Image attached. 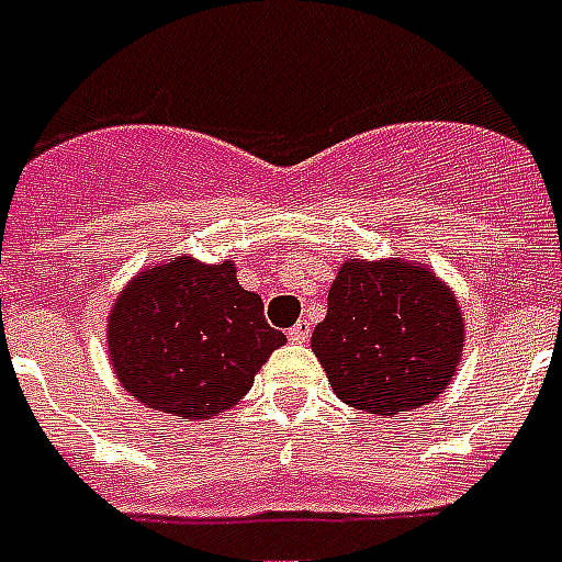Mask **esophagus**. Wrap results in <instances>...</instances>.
<instances>
[{
    "label": "esophagus",
    "instance_id": "34e87169",
    "mask_svg": "<svg viewBox=\"0 0 562 562\" xmlns=\"http://www.w3.org/2000/svg\"><path fill=\"white\" fill-rule=\"evenodd\" d=\"M286 336H290V342L295 345H304L310 339V322L307 318H299L290 330H286Z\"/></svg>",
    "mask_w": 562,
    "mask_h": 562
}]
</instances>
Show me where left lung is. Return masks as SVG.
<instances>
[{"mask_svg": "<svg viewBox=\"0 0 562 562\" xmlns=\"http://www.w3.org/2000/svg\"><path fill=\"white\" fill-rule=\"evenodd\" d=\"M310 348L336 397L368 415L429 406L464 351L459 299L432 269L403 258H348Z\"/></svg>", "mask_w": 562, "mask_h": 562, "instance_id": "8db88e82", "label": "left lung"}]
</instances>
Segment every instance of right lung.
Listing matches in <instances>:
<instances>
[{
	"label": "right lung",
	"instance_id": "1",
	"mask_svg": "<svg viewBox=\"0 0 562 562\" xmlns=\"http://www.w3.org/2000/svg\"><path fill=\"white\" fill-rule=\"evenodd\" d=\"M284 342L267 325L260 295L237 284L235 260L203 263L191 255L136 272L106 322L119 383L142 406L182 420L237 406Z\"/></svg>",
	"mask_w": 562,
	"mask_h": 562
}]
</instances>
